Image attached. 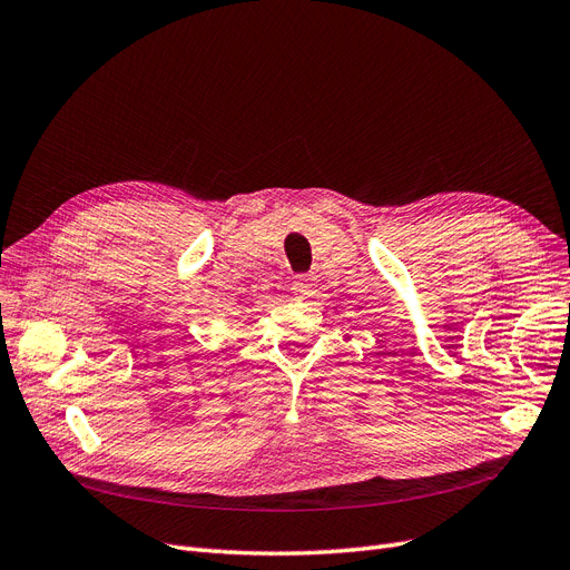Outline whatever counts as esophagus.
Returning <instances> with one entry per match:
<instances>
[{"instance_id": "34e87169", "label": "esophagus", "mask_w": 570, "mask_h": 570, "mask_svg": "<svg viewBox=\"0 0 570 570\" xmlns=\"http://www.w3.org/2000/svg\"><path fill=\"white\" fill-rule=\"evenodd\" d=\"M314 277H309V274H298L296 279H293V284H291V293L296 298H309L312 293H314Z\"/></svg>"}]
</instances>
